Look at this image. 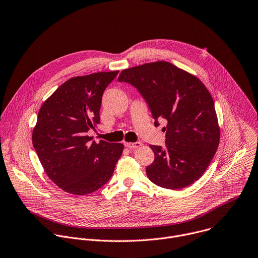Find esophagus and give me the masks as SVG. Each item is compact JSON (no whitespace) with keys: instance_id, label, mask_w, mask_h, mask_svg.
Instances as JSON below:
<instances>
[{"instance_id":"esophagus-1","label":"esophagus","mask_w":258,"mask_h":258,"mask_svg":"<svg viewBox=\"0 0 258 258\" xmlns=\"http://www.w3.org/2000/svg\"><path fill=\"white\" fill-rule=\"evenodd\" d=\"M124 146L128 149H137V148H140L142 146V143L141 142H136V143H124Z\"/></svg>"}]
</instances>
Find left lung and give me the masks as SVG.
Returning a JSON list of instances; mask_svg holds the SVG:
<instances>
[{"label":"left lung","instance_id":"left-lung-1","mask_svg":"<svg viewBox=\"0 0 258 258\" xmlns=\"http://www.w3.org/2000/svg\"><path fill=\"white\" fill-rule=\"evenodd\" d=\"M119 82L136 87L152 112L155 124L167 120L165 148L153 146L149 179L164 188L180 189L196 182L215 156L220 127L213 97L196 76L165 60L123 70Z\"/></svg>","mask_w":258,"mask_h":258}]
</instances>
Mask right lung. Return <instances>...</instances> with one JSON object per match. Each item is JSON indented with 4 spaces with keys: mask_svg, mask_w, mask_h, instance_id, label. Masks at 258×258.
<instances>
[{
    "mask_svg": "<svg viewBox=\"0 0 258 258\" xmlns=\"http://www.w3.org/2000/svg\"><path fill=\"white\" fill-rule=\"evenodd\" d=\"M118 71L66 81L44 101L32 132V144L45 173L63 191L84 196L112 176L123 145L91 142L89 130L100 122L102 95Z\"/></svg>",
    "mask_w": 258,
    "mask_h": 258,
    "instance_id": "1",
    "label": "right lung"
}]
</instances>
